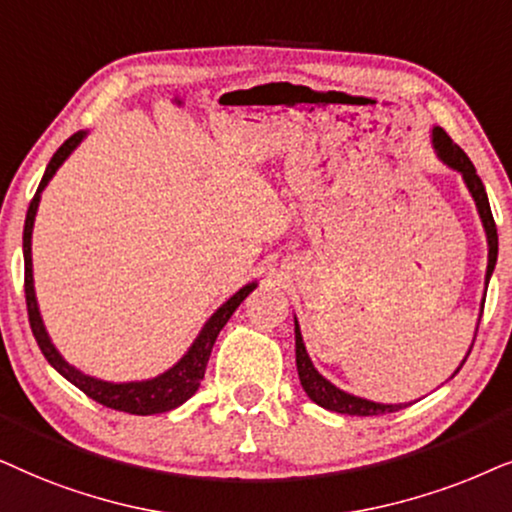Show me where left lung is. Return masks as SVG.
Segmentation results:
<instances>
[{"label": "left lung", "instance_id": "8db88e82", "mask_svg": "<svg viewBox=\"0 0 512 512\" xmlns=\"http://www.w3.org/2000/svg\"><path fill=\"white\" fill-rule=\"evenodd\" d=\"M431 142H433L435 156H438L440 163H445L447 168H452L461 175L463 185H466V189L475 201V208H478L482 229H485V236H487V274H485V292H487L489 278H492L494 267H496V257H499V234H496V224L492 217V208H489L485 185H482V180L478 177V170H475L473 163H470L466 152H463L456 142H452V138H449V135L442 131L440 126H433ZM482 304H485V299H482ZM480 318H482V306H480ZM480 318H478V325H480ZM478 325H475V335H478ZM473 342H475V337H473ZM470 349H473V344H470ZM470 349L466 351V356H463L461 365L456 367L454 374L461 370L463 363H466V358L470 356ZM295 358H297L299 381H302V388L306 391V395H309L316 405L325 407V410L339 412V414H351V417H377V414L398 412V410H403V407L412 405V403H374V400H367V398H360V395H353L349 391H342V388L332 384L330 379H325L323 374L316 370V365L311 363L309 353H306L304 337H302V330H299L297 316H295Z\"/></svg>", "mask_w": 512, "mask_h": 512}]
</instances>
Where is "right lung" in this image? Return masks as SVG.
Instances as JSON below:
<instances>
[{"label":"right lung","mask_w":512,"mask_h":512,"mask_svg":"<svg viewBox=\"0 0 512 512\" xmlns=\"http://www.w3.org/2000/svg\"><path fill=\"white\" fill-rule=\"evenodd\" d=\"M88 131H79L74 133L72 138H67L53 159L46 166V173L39 182L37 194L27 208V217H25V229H23V257H25V299H27V316H30V327L34 332V339H37L39 349H42L44 358L49 360L53 370L84 391L88 398H93L95 403L112 407V410L119 412H128V414H140V417H149V414H161V412H170L175 407H180L182 403H187L192 395L199 391L203 374H206V365L210 358V351H213L215 339L220 335V330L227 325V320L234 316V311L241 306L245 297L250 295L252 290L257 288V283L252 281L248 285H243L241 290L234 292L227 302L222 306H217L203 327L199 330V335L192 342V346L185 351V356L173 367H168L166 372L156 374L152 379H140V381H105L98 377H91V374L77 370V367L67 363V360L60 356V351L56 349V344L51 342L49 330H46L42 311H39L37 304V292H34V274H32V229H34V217H37L39 210V201H42V192L46 185L53 180V175L58 173V168L70 159V154L77 149L81 142L86 140Z\"/></svg>","instance_id":"obj_1"}]
</instances>
